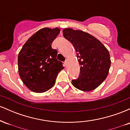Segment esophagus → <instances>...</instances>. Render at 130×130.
<instances>
[{"label": "esophagus", "mask_w": 130, "mask_h": 130, "mask_svg": "<svg viewBox=\"0 0 130 130\" xmlns=\"http://www.w3.org/2000/svg\"><path fill=\"white\" fill-rule=\"evenodd\" d=\"M64 64H65V66H67V60H65V62H64Z\"/></svg>", "instance_id": "obj_1"}]
</instances>
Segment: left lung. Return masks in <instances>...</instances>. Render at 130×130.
<instances>
[{
  "instance_id": "8db88e82",
  "label": "left lung",
  "mask_w": 130,
  "mask_h": 130,
  "mask_svg": "<svg viewBox=\"0 0 130 130\" xmlns=\"http://www.w3.org/2000/svg\"><path fill=\"white\" fill-rule=\"evenodd\" d=\"M63 37L74 46L80 65V74L72 80L74 87L85 92L96 89L106 78L111 59L106 47L95 37L79 30L67 28Z\"/></svg>"
}]
</instances>
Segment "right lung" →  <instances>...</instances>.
Returning a JSON list of instances; mask_svg holds the SVG:
<instances>
[{"label":"right lung","mask_w":130,"mask_h":130,"mask_svg":"<svg viewBox=\"0 0 130 130\" xmlns=\"http://www.w3.org/2000/svg\"><path fill=\"white\" fill-rule=\"evenodd\" d=\"M59 33L57 27L40 29L30 37L19 52V76L33 92L43 93L53 87L58 73L64 68L62 62L56 58L57 51L51 47Z\"/></svg>","instance_id":"1"}]
</instances>
